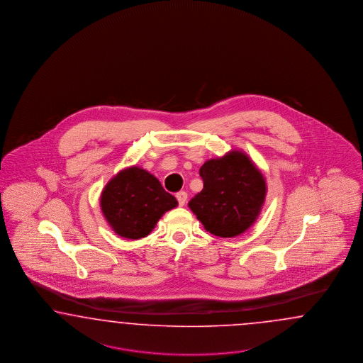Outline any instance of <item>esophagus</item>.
<instances>
[{
  "mask_svg": "<svg viewBox=\"0 0 363 363\" xmlns=\"http://www.w3.org/2000/svg\"><path fill=\"white\" fill-rule=\"evenodd\" d=\"M177 199H178V203H179V206H185V203H186L187 201V194L185 191H179V193H177Z\"/></svg>",
  "mask_w": 363,
  "mask_h": 363,
  "instance_id": "1",
  "label": "esophagus"
}]
</instances>
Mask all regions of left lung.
Here are the masks:
<instances>
[{"mask_svg": "<svg viewBox=\"0 0 363 363\" xmlns=\"http://www.w3.org/2000/svg\"><path fill=\"white\" fill-rule=\"evenodd\" d=\"M203 189L189 208L205 230L233 238L252 228L267 194L266 178L253 160L240 149L210 158L199 169Z\"/></svg>", "mask_w": 363, "mask_h": 363, "instance_id": "1", "label": "left lung"}]
</instances>
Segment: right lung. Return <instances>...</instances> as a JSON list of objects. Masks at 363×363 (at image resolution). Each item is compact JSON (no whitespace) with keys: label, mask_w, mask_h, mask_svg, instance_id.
Instances as JSON below:
<instances>
[{"label":"right lung","mask_w":363,"mask_h":363,"mask_svg":"<svg viewBox=\"0 0 363 363\" xmlns=\"http://www.w3.org/2000/svg\"><path fill=\"white\" fill-rule=\"evenodd\" d=\"M99 206L110 229L126 240L153 231L166 211L178 206L158 178L140 166H128L111 177L101 191Z\"/></svg>","instance_id":"right-lung-1"}]
</instances>
